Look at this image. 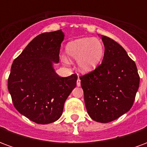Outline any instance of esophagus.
Masks as SVG:
<instances>
[{
	"label": "esophagus",
	"mask_w": 147,
	"mask_h": 147,
	"mask_svg": "<svg viewBox=\"0 0 147 147\" xmlns=\"http://www.w3.org/2000/svg\"><path fill=\"white\" fill-rule=\"evenodd\" d=\"M76 84L78 86H80V78H78V80H77V82H76Z\"/></svg>",
	"instance_id": "1"
}]
</instances>
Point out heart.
Listing matches in <instances>:
<instances>
[{"mask_svg": "<svg viewBox=\"0 0 147 147\" xmlns=\"http://www.w3.org/2000/svg\"><path fill=\"white\" fill-rule=\"evenodd\" d=\"M65 52L68 60H79L78 67L80 71L89 73L102 61L104 48L98 39L83 38L69 42L66 45Z\"/></svg>", "mask_w": 147, "mask_h": 147, "instance_id": "obj_1", "label": "heart"}]
</instances>
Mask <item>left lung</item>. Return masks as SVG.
<instances>
[{
  "label": "left lung",
  "instance_id": "obj_1",
  "mask_svg": "<svg viewBox=\"0 0 147 147\" xmlns=\"http://www.w3.org/2000/svg\"><path fill=\"white\" fill-rule=\"evenodd\" d=\"M101 37L105 46L102 64L80 78L89 116L97 122L109 123L131 108L140 78L125 49L110 38Z\"/></svg>",
  "mask_w": 147,
  "mask_h": 147
}]
</instances>
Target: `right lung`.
<instances>
[{
    "label": "right lung",
    "instance_id": "obj_1",
    "mask_svg": "<svg viewBox=\"0 0 147 147\" xmlns=\"http://www.w3.org/2000/svg\"><path fill=\"white\" fill-rule=\"evenodd\" d=\"M61 30L39 34L13 61L8 89L15 108L40 124L57 120L64 102L76 86L77 75L60 77L53 64L59 62Z\"/></svg>",
    "mask_w": 147,
    "mask_h": 147
}]
</instances>
